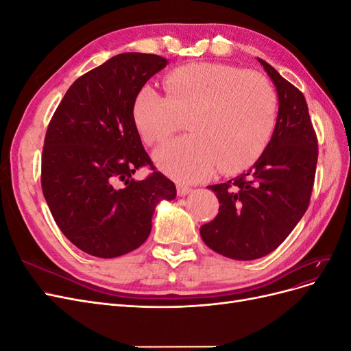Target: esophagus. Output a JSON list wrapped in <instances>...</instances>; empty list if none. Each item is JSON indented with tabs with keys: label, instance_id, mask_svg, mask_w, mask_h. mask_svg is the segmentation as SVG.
Returning a JSON list of instances; mask_svg holds the SVG:
<instances>
[{
	"label": "esophagus",
	"instance_id": "1",
	"mask_svg": "<svg viewBox=\"0 0 351 351\" xmlns=\"http://www.w3.org/2000/svg\"><path fill=\"white\" fill-rule=\"evenodd\" d=\"M192 192V187L189 186H183V184H177V195L178 196H186Z\"/></svg>",
	"mask_w": 351,
	"mask_h": 351
}]
</instances>
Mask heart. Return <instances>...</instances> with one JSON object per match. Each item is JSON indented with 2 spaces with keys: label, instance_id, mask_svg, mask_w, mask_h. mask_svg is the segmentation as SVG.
<instances>
[{
  "label": "heart",
  "instance_id": "heart-1",
  "mask_svg": "<svg viewBox=\"0 0 351 351\" xmlns=\"http://www.w3.org/2000/svg\"><path fill=\"white\" fill-rule=\"evenodd\" d=\"M167 97L143 86L133 102V121L147 145L165 141L189 124V136L159 146L156 165L178 182L193 183L218 167L241 171L267 147L278 99L258 73L196 62L173 70L164 80Z\"/></svg>",
  "mask_w": 351,
  "mask_h": 351
}]
</instances>
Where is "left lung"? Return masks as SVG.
I'll return each instance as SVG.
<instances>
[{"instance_id": "8db88e82", "label": "left lung", "mask_w": 351, "mask_h": 351, "mask_svg": "<svg viewBox=\"0 0 351 351\" xmlns=\"http://www.w3.org/2000/svg\"><path fill=\"white\" fill-rule=\"evenodd\" d=\"M278 95L269 143L247 171L209 186L219 202L200 237L214 252L253 261L277 249L309 206L317 162V139L303 93L258 58Z\"/></svg>"}]
</instances>
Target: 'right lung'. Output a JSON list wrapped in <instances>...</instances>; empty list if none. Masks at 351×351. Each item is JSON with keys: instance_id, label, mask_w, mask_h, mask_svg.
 I'll list each match as a JSON object with an SVG mask.
<instances>
[{"instance_id": "add662e5", "label": "right lung", "mask_w": 351, "mask_h": 351, "mask_svg": "<svg viewBox=\"0 0 351 351\" xmlns=\"http://www.w3.org/2000/svg\"><path fill=\"white\" fill-rule=\"evenodd\" d=\"M168 60L124 52L74 82L48 125L42 152V192L60 230L97 258H117L146 241L161 200L176 186L155 171L133 121L137 92ZM143 165L154 173L132 174Z\"/></svg>"}]
</instances>
